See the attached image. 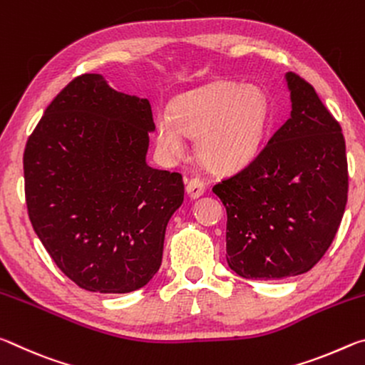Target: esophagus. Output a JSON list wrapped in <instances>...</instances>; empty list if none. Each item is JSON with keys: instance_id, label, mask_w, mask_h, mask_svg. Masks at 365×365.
<instances>
[{"instance_id": "esophagus-1", "label": "esophagus", "mask_w": 365, "mask_h": 365, "mask_svg": "<svg viewBox=\"0 0 365 365\" xmlns=\"http://www.w3.org/2000/svg\"><path fill=\"white\" fill-rule=\"evenodd\" d=\"M205 188H206V183L197 177L190 178L187 183V193L190 197H193V200L195 197H200L202 193H205Z\"/></svg>"}]
</instances>
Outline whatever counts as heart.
<instances>
[{
	"label": "heart",
	"instance_id": "b5f03b06",
	"mask_svg": "<svg viewBox=\"0 0 365 365\" xmlns=\"http://www.w3.org/2000/svg\"><path fill=\"white\" fill-rule=\"evenodd\" d=\"M269 123V100L257 85L215 82L178 96L172 114L156 117L158 145L165 156H183L187 135L206 164L232 170L255 158Z\"/></svg>",
	"mask_w": 365,
	"mask_h": 365
}]
</instances>
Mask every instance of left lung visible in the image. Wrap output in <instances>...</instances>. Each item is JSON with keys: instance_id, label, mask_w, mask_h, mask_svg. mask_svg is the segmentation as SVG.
Returning a JSON list of instances; mask_svg holds the SVG:
<instances>
[{"instance_id": "8db88e82", "label": "left lung", "mask_w": 365, "mask_h": 365, "mask_svg": "<svg viewBox=\"0 0 365 365\" xmlns=\"http://www.w3.org/2000/svg\"><path fill=\"white\" fill-rule=\"evenodd\" d=\"M292 115L261 151L212 191L227 209V262L243 279L311 270L330 248L348 202L338 120L314 86L287 73Z\"/></svg>"}]
</instances>
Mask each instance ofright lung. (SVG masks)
<instances>
[{
  "label": "right lung",
  "mask_w": 365,
  "mask_h": 365,
  "mask_svg": "<svg viewBox=\"0 0 365 365\" xmlns=\"http://www.w3.org/2000/svg\"><path fill=\"white\" fill-rule=\"evenodd\" d=\"M153 130L150 101L83 73L59 91L27 140L30 222L80 288L128 293L159 270L185 185L178 172L146 164Z\"/></svg>",
  "instance_id": "add662e5"
}]
</instances>
